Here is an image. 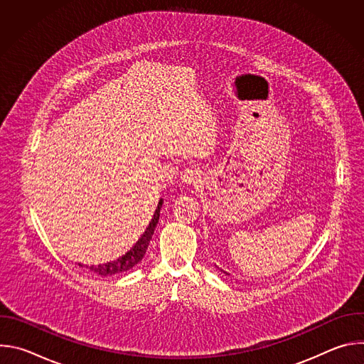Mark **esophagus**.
I'll use <instances>...</instances> for the list:
<instances>
[{"mask_svg":"<svg viewBox=\"0 0 364 364\" xmlns=\"http://www.w3.org/2000/svg\"><path fill=\"white\" fill-rule=\"evenodd\" d=\"M201 178V173L198 168L196 167H190V168H186L183 173H181V181L184 184H197Z\"/></svg>","mask_w":364,"mask_h":364,"instance_id":"obj_1","label":"esophagus"}]
</instances>
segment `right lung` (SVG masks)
<instances>
[{
    "instance_id": "1",
    "label": "right lung",
    "mask_w": 364,
    "mask_h": 364,
    "mask_svg": "<svg viewBox=\"0 0 364 364\" xmlns=\"http://www.w3.org/2000/svg\"><path fill=\"white\" fill-rule=\"evenodd\" d=\"M161 205H163V198L159 201V205H157V210H155L148 228L145 229V232L142 233V236L138 239V242L125 253L122 255L121 257H118L117 261H112V262H107L103 265H96V267H90L89 269L96 274V275H100V277H112V275H117V274H122V272H127L129 271L131 268H134L141 259L144 257L145 252H146V247L149 245V240L154 235V230L155 228H157V223L160 220V210H161Z\"/></svg>"
}]
</instances>
